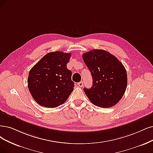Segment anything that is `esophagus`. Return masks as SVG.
Wrapping results in <instances>:
<instances>
[{"label":"esophagus","mask_w":153,"mask_h":153,"mask_svg":"<svg viewBox=\"0 0 153 153\" xmlns=\"http://www.w3.org/2000/svg\"><path fill=\"white\" fill-rule=\"evenodd\" d=\"M77 85L79 86L80 87H82V86H83V82L81 81V82H78V83H77Z\"/></svg>","instance_id":"34e87169"}]
</instances>
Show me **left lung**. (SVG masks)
Segmentation results:
<instances>
[{
    "instance_id": "8db88e82",
    "label": "left lung",
    "mask_w": 153,
    "mask_h": 153,
    "mask_svg": "<svg viewBox=\"0 0 153 153\" xmlns=\"http://www.w3.org/2000/svg\"><path fill=\"white\" fill-rule=\"evenodd\" d=\"M91 73L93 86L84 88L91 102L101 108H109L119 101L127 88L125 67L114 55L104 50H90L82 55Z\"/></svg>"
}]
</instances>
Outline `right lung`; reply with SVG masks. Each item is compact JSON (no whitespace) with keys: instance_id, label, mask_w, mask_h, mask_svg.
I'll return each mask as SVG.
<instances>
[{"instance_id":"obj_1","label":"right lung","mask_w":153,"mask_h":153,"mask_svg":"<svg viewBox=\"0 0 153 153\" xmlns=\"http://www.w3.org/2000/svg\"><path fill=\"white\" fill-rule=\"evenodd\" d=\"M71 54L62 52L45 55L30 70L27 86L33 99L39 105L55 108L69 98L74 82L67 68Z\"/></svg>"}]
</instances>
